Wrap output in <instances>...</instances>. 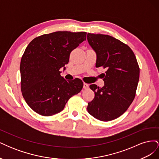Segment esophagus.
<instances>
[{
	"mask_svg": "<svg viewBox=\"0 0 159 159\" xmlns=\"http://www.w3.org/2000/svg\"><path fill=\"white\" fill-rule=\"evenodd\" d=\"M89 88V84H86V83H84V89H88Z\"/></svg>",
	"mask_w": 159,
	"mask_h": 159,
	"instance_id": "34e87169",
	"label": "esophagus"
}]
</instances>
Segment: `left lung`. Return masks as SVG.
I'll return each mask as SVG.
<instances>
[{
  "label": "left lung",
  "instance_id": "obj_1",
  "mask_svg": "<svg viewBox=\"0 0 159 159\" xmlns=\"http://www.w3.org/2000/svg\"><path fill=\"white\" fill-rule=\"evenodd\" d=\"M89 45L97 54L95 67L105 71L104 85H89L95 97L88 111L102 121H111L126 111L134 99L139 80V66L128 45L112 36L88 34Z\"/></svg>",
  "mask_w": 159,
  "mask_h": 159
}]
</instances>
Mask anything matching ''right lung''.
<instances>
[{
  "mask_svg": "<svg viewBox=\"0 0 159 159\" xmlns=\"http://www.w3.org/2000/svg\"><path fill=\"white\" fill-rule=\"evenodd\" d=\"M86 34L55 32L35 38L26 47L20 66L21 91L36 113L43 116L59 113L69 99L82 89V81H66L60 69L68 63L71 52L85 40Z\"/></svg>",
  "mask_w": 159,
  "mask_h": 159,
  "instance_id": "add662e5",
  "label": "right lung"
}]
</instances>
